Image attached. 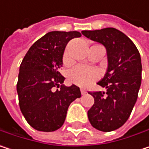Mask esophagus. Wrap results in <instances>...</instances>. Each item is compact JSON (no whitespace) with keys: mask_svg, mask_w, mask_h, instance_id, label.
Wrapping results in <instances>:
<instances>
[{"mask_svg":"<svg viewBox=\"0 0 149 149\" xmlns=\"http://www.w3.org/2000/svg\"><path fill=\"white\" fill-rule=\"evenodd\" d=\"M80 91H81L82 95H84V94H85V93H86V90H85V89H81Z\"/></svg>","mask_w":149,"mask_h":149,"instance_id":"1","label":"esophagus"}]
</instances>
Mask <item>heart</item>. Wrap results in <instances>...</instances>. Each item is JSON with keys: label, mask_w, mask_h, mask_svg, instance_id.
<instances>
[{"label": "heart", "mask_w": 149, "mask_h": 149, "mask_svg": "<svg viewBox=\"0 0 149 149\" xmlns=\"http://www.w3.org/2000/svg\"><path fill=\"white\" fill-rule=\"evenodd\" d=\"M64 62L68 63L66 54L64 56ZM99 77L98 72L91 67L85 65H77L73 68L69 73V80L76 85L85 87L97 80Z\"/></svg>", "instance_id": "heart-1"}]
</instances>
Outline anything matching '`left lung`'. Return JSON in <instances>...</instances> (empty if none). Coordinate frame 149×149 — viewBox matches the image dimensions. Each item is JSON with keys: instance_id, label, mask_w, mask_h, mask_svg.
Returning <instances> with one entry per match:
<instances>
[{"instance_id": "left-lung-1", "label": "left lung", "mask_w": 149, "mask_h": 149, "mask_svg": "<svg viewBox=\"0 0 149 149\" xmlns=\"http://www.w3.org/2000/svg\"><path fill=\"white\" fill-rule=\"evenodd\" d=\"M82 33L104 45L108 58L107 72L97 83L107 91L89 92L94 104L88 110V118L93 128L113 131L127 122L137 100L141 83L140 52L127 35L113 27Z\"/></svg>"}]
</instances>
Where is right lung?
Here are the masks:
<instances>
[{
  "label": "right lung",
  "instance_id": "1",
  "mask_svg": "<svg viewBox=\"0 0 149 149\" xmlns=\"http://www.w3.org/2000/svg\"><path fill=\"white\" fill-rule=\"evenodd\" d=\"M81 37L77 31L47 33L30 47L20 66L17 93L20 110L28 124L39 131L52 132L65 123L69 105L81 97L79 87H66L63 54L68 42ZM59 88L56 92L54 88Z\"/></svg>",
  "mask_w": 149,
  "mask_h": 149
}]
</instances>
